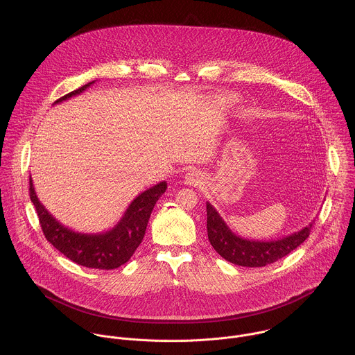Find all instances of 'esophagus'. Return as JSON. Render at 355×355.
<instances>
[{
  "label": "esophagus",
  "instance_id": "34e87169",
  "mask_svg": "<svg viewBox=\"0 0 355 355\" xmlns=\"http://www.w3.org/2000/svg\"><path fill=\"white\" fill-rule=\"evenodd\" d=\"M203 175L200 172V171H197V169H190L187 173H186V176H184V182H186V184H189V186H198L201 182H202Z\"/></svg>",
  "mask_w": 355,
  "mask_h": 355
}]
</instances>
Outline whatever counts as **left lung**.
Returning a JSON list of instances; mask_svg holds the SVG:
<instances>
[{
  "label": "left lung",
  "instance_id": "obj_1",
  "mask_svg": "<svg viewBox=\"0 0 355 355\" xmlns=\"http://www.w3.org/2000/svg\"><path fill=\"white\" fill-rule=\"evenodd\" d=\"M206 213L207 238L213 249L227 261L239 266L249 268H259L268 263H273L295 250L309 238L311 225L314 223L313 220L301 231L294 232L286 238L269 242H258L243 239L232 232L218 211L209 202H206Z\"/></svg>",
  "mask_w": 355,
  "mask_h": 355
}]
</instances>
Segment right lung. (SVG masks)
I'll return each instance as SVG.
<instances>
[{
    "label": "right lung",
    "instance_id": "obj_1",
    "mask_svg": "<svg viewBox=\"0 0 355 355\" xmlns=\"http://www.w3.org/2000/svg\"><path fill=\"white\" fill-rule=\"evenodd\" d=\"M93 83L94 80L58 98L54 103L83 93ZM165 190L166 182H159L139 194L130 203L120 221L112 230L100 234H82L64 227L51 216L38 200L30 176V198L37 209L40 224L48 242L78 265L106 270L124 265L135 253L145 236L153 207Z\"/></svg>",
    "mask_w": 355,
    "mask_h": 355
}]
</instances>
